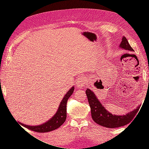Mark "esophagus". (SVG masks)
I'll use <instances>...</instances> for the list:
<instances>
[{"mask_svg": "<svg viewBox=\"0 0 149 149\" xmlns=\"http://www.w3.org/2000/svg\"><path fill=\"white\" fill-rule=\"evenodd\" d=\"M85 83H86V78L84 77V76H79L77 79V83H76V84H77L78 87L83 88L85 85Z\"/></svg>", "mask_w": 149, "mask_h": 149, "instance_id": "esophagus-1", "label": "esophagus"}]
</instances>
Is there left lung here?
<instances>
[{
	"instance_id": "obj_1",
	"label": "left lung",
	"mask_w": 149,
	"mask_h": 149,
	"mask_svg": "<svg viewBox=\"0 0 149 149\" xmlns=\"http://www.w3.org/2000/svg\"><path fill=\"white\" fill-rule=\"evenodd\" d=\"M119 47L130 52L134 51L125 37L122 38ZM86 94L87 95L89 106L91 107L92 119L97 124L107 128H117L127 125L134 119L141 107V106H139L136 109L128 112L125 115H112L101 104L91 89H87L86 90Z\"/></svg>"
}]
</instances>
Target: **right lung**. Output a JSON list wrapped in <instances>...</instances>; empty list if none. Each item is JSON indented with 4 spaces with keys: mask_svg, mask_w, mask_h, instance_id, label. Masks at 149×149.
I'll list each match as a JSON object with an SVG mask.
<instances>
[{
    "mask_svg": "<svg viewBox=\"0 0 149 149\" xmlns=\"http://www.w3.org/2000/svg\"><path fill=\"white\" fill-rule=\"evenodd\" d=\"M74 89V88L73 86L66 93L60 102V104L58 107L56 114L50 119L47 121L45 123L39 125H29L20 123H19V124L24 127L37 132H48L60 127L66 120L67 101L73 94Z\"/></svg>",
    "mask_w": 149,
    "mask_h": 149,
    "instance_id": "add662e5",
    "label": "right lung"
}]
</instances>
